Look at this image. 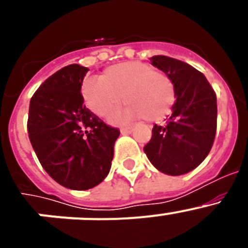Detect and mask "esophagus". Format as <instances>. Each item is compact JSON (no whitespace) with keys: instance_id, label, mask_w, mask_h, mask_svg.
<instances>
[{"instance_id":"obj_1","label":"esophagus","mask_w":248,"mask_h":248,"mask_svg":"<svg viewBox=\"0 0 248 248\" xmlns=\"http://www.w3.org/2000/svg\"><path fill=\"white\" fill-rule=\"evenodd\" d=\"M131 130H133L131 126H122V128H120V133H122V134H129V133H131Z\"/></svg>"}]
</instances>
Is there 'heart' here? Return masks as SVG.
Returning a JSON list of instances; mask_svg holds the SVG:
<instances>
[{"mask_svg": "<svg viewBox=\"0 0 248 248\" xmlns=\"http://www.w3.org/2000/svg\"><path fill=\"white\" fill-rule=\"evenodd\" d=\"M85 105L98 117L109 118L126 104L128 118L159 122L170 113L175 102V87L170 77L143 62H122L108 67L99 80H85L82 85Z\"/></svg>", "mask_w": 248, "mask_h": 248, "instance_id": "heart-1", "label": "heart"}]
</instances>
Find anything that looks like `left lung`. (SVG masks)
Returning <instances> with one entry per match:
<instances>
[{
    "label": "left lung",
    "instance_id": "1",
    "mask_svg": "<svg viewBox=\"0 0 248 248\" xmlns=\"http://www.w3.org/2000/svg\"><path fill=\"white\" fill-rule=\"evenodd\" d=\"M150 61L170 77L176 102L165 125H154L144 151L159 171L184 175L198 168L211 150L217 122L216 94L205 76L187 63L166 56Z\"/></svg>",
    "mask_w": 248,
    "mask_h": 248
}]
</instances>
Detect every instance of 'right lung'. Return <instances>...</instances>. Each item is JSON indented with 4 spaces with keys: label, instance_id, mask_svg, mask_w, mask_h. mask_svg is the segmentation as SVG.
Returning <instances> with one entry per match:
<instances>
[{
    "label": "right lung",
    "instance_id": "right-lung-1",
    "mask_svg": "<svg viewBox=\"0 0 248 248\" xmlns=\"http://www.w3.org/2000/svg\"><path fill=\"white\" fill-rule=\"evenodd\" d=\"M89 69L71 64L41 84L31 98L27 130L39 163L59 185L88 190L109 174L117 128L83 104L80 88Z\"/></svg>",
    "mask_w": 248,
    "mask_h": 248
}]
</instances>
